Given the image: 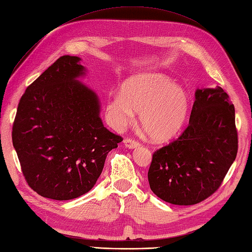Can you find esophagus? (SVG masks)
Wrapping results in <instances>:
<instances>
[{
	"label": "esophagus",
	"mask_w": 252,
	"mask_h": 252,
	"mask_svg": "<svg viewBox=\"0 0 252 252\" xmlns=\"http://www.w3.org/2000/svg\"><path fill=\"white\" fill-rule=\"evenodd\" d=\"M124 144H125V147H127L128 149H135L140 145V143H139L137 140H135V139H131V138H126L124 140Z\"/></svg>",
	"instance_id": "1"
}]
</instances>
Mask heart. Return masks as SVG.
Masks as SVG:
<instances>
[{
	"label": "heart",
	"mask_w": 252,
	"mask_h": 252,
	"mask_svg": "<svg viewBox=\"0 0 252 252\" xmlns=\"http://www.w3.org/2000/svg\"><path fill=\"white\" fill-rule=\"evenodd\" d=\"M189 97L180 85L164 74L149 72L128 79L122 94L107 103V115L117 128L129 125L135 112L140 113L141 127L156 142L168 141L180 131L189 113Z\"/></svg>",
	"instance_id": "b5f03b06"
}]
</instances>
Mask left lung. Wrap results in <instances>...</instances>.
Here are the masks:
<instances>
[{
    "label": "left lung",
    "instance_id": "8db88e82",
    "mask_svg": "<svg viewBox=\"0 0 252 252\" xmlns=\"http://www.w3.org/2000/svg\"><path fill=\"white\" fill-rule=\"evenodd\" d=\"M237 150L235 109L227 94L219 86L197 89L188 127L153 153L150 188L167 203L198 204L220 188Z\"/></svg>",
    "mask_w": 252,
    "mask_h": 252
}]
</instances>
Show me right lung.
Here are the masks:
<instances>
[{
	"label": "right lung",
	"instance_id": "add662e5",
	"mask_svg": "<svg viewBox=\"0 0 252 252\" xmlns=\"http://www.w3.org/2000/svg\"><path fill=\"white\" fill-rule=\"evenodd\" d=\"M81 58L63 56L27 87L13 124V145L33 191L56 200L91 191L119 135L100 119L92 89L77 81Z\"/></svg>",
	"mask_w": 252,
	"mask_h": 252
}]
</instances>
